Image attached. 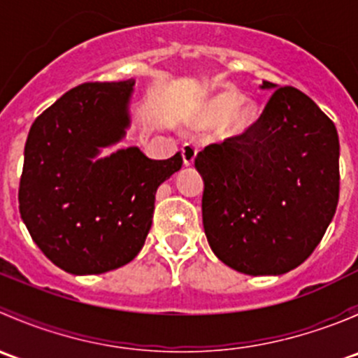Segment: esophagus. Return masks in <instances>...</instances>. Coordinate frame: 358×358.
Here are the masks:
<instances>
[{
    "label": "esophagus",
    "mask_w": 358,
    "mask_h": 358,
    "mask_svg": "<svg viewBox=\"0 0 358 358\" xmlns=\"http://www.w3.org/2000/svg\"><path fill=\"white\" fill-rule=\"evenodd\" d=\"M182 157H183V164L192 166L197 157V147L192 145V143H185V145L182 147Z\"/></svg>",
    "instance_id": "1"
}]
</instances>
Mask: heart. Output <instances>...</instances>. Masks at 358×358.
Listing matches in <instances>:
<instances>
[{"instance_id": "1", "label": "heart", "mask_w": 358, "mask_h": 358, "mask_svg": "<svg viewBox=\"0 0 358 358\" xmlns=\"http://www.w3.org/2000/svg\"><path fill=\"white\" fill-rule=\"evenodd\" d=\"M196 121L199 126L220 122V138L236 142L248 138L258 128L259 109L252 100L243 99L236 90H222L201 103Z\"/></svg>"}]
</instances>
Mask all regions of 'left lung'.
Listing matches in <instances>:
<instances>
[{
	"label": "left lung",
	"mask_w": 358,
	"mask_h": 358,
	"mask_svg": "<svg viewBox=\"0 0 358 358\" xmlns=\"http://www.w3.org/2000/svg\"><path fill=\"white\" fill-rule=\"evenodd\" d=\"M275 90L244 140L197 154L202 225L220 262L248 275H280L319 246L339 199L334 122L292 86Z\"/></svg>",
	"instance_id": "left-lung-1"
}]
</instances>
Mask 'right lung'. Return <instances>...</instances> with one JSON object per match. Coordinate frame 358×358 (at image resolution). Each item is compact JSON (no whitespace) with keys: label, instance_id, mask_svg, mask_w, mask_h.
<instances>
[{"label":"right lung","instance_id":"1","mask_svg":"<svg viewBox=\"0 0 358 358\" xmlns=\"http://www.w3.org/2000/svg\"><path fill=\"white\" fill-rule=\"evenodd\" d=\"M135 79L69 90L29 129L19 209L32 241L74 275L115 270L143 248L157 187L182 168L180 152L156 161L138 147L100 157L131 124Z\"/></svg>","mask_w":358,"mask_h":358}]
</instances>
